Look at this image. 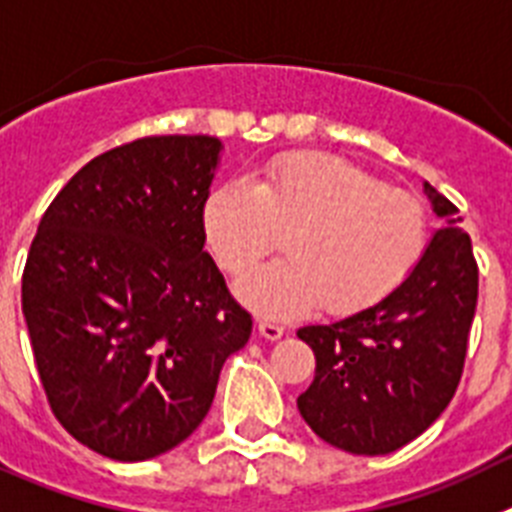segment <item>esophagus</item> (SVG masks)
Masks as SVG:
<instances>
[{"instance_id": "1", "label": "esophagus", "mask_w": 512, "mask_h": 512, "mask_svg": "<svg viewBox=\"0 0 512 512\" xmlns=\"http://www.w3.org/2000/svg\"><path fill=\"white\" fill-rule=\"evenodd\" d=\"M257 332H260L265 340H281L283 332H286V327L278 322H273V319H257Z\"/></svg>"}]
</instances>
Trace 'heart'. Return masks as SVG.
I'll return each instance as SVG.
<instances>
[{"label":"heart","instance_id":"heart-1","mask_svg":"<svg viewBox=\"0 0 512 512\" xmlns=\"http://www.w3.org/2000/svg\"><path fill=\"white\" fill-rule=\"evenodd\" d=\"M428 231L420 198L322 154L278 159L250 188L224 185L203 208L208 250L234 278L268 257L283 234L286 257L237 288L275 317L319 304L330 314L379 304L417 268Z\"/></svg>","mask_w":512,"mask_h":512}]
</instances>
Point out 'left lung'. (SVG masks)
<instances>
[{"label":"left lung","instance_id":"obj_1","mask_svg":"<svg viewBox=\"0 0 512 512\" xmlns=\"http://www.w3.org/2000/svg\"><path fill=\"white\" fill-rule=\"evenodd\" d=\"M443 226L417 268L379 304L296 335L317 371L299 412L330 446L384 456L415 441L456 394L474 322L479 270L459 208L425 182Z\"/></svg>","mask_w":512,"mask_h":512}]
</instances>
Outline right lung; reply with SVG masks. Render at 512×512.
Listing matches in <instances>:
<instances>
[{"mask_svg":"<svg viewBox=\"0 0 512 512\" xmlns=\"http://www.w3.org/2000/svg\"><path fill=\"white\" fill-rule=\"evenodd\" d=\"M216 136H146L66 182L22 273V314L56 420L115 461L180 446L252 335L203 244Z\"/></svg>","mask_w":512,"mask_h":512,"instance_id":"obj_1","label":"right lung"}]
</instances>
